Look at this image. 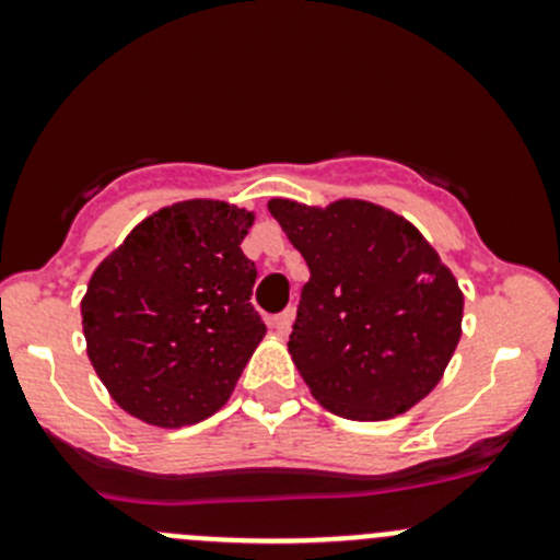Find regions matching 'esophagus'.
<instances>
[{"label":"esophagus","mask_w":560,"mask_h":560,"mask_svg":"<svg viewBox=\"0 0 560 560\" xmlns=\"http://www.w3.org/2000/svg\"><path fill=\"white\" fill-rule=\"evenodd\" d=\"M292 319H295V314H292V312H290V308H287V312L276 314V316H273V319H270V322H268V325H270V330H273V332H276V336H281V338H284V336H287V332H290V330H292Z\"/></svg>","instance_id":"esophagus-1"}]
</instances>
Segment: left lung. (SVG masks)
I'll use <instances>...</instances> for the list:
<instances>
[{"label":"left lung","instance_id":"1","mask_svg":"<svg viewBox=\"0 0 560 560\" xmlns=\"http://www.w3.org/2000/svg\"><path fill=\"white\" fill-rule=\"evenodd\" d=\"M268 211L303 254L290 354L327 411L376 422L420 404L460 341L463 292L420 230L369 200L273 197Z\"/></svg>","mask_w":560,"mask_h":560}]
</instances>
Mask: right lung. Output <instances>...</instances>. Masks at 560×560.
Instances as JSON below:
<instances>
[{"instance_id": "obj_1", "label": "right lung", "mask_w": 560, "mask_h": 560, "mask_svg": "<svg viewBox=\"0 0 560 560\" xmlns=\"http://www.w3.org/2000/svg\"><path fill=\"white\" fill-rule=\"evenodd\" d=\"M254 211L184 200L145 217L89 279L81 301L94 371L127 415L184 428L222 409L265 325L257 268L241 252Z\"/></svg>"}]
</instances>
